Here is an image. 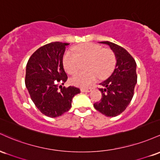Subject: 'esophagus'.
I'll return each mask as SVG.
<instances>
[{"instance_id": "34e87169", "label": "esophagus", "mask_w": 160, "mask_h": 160, "mask_svg": "<svg viewBox=\"0 0 160 160\" xmlns=\"http://www.w3.org/2000/svg\"><path fill=\"white\" fill-rule=\"evenodd\" d=\"M80 90L82 92H90V91H91V88H82Z\"/></svg>"}]
</instances>
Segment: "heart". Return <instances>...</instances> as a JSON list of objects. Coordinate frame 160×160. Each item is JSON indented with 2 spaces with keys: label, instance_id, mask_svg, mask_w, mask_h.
I'll return each mask as SVG.
<instances>
[{
  "label": "heart",
  "instance_id": "obj_1",
  "mask_svg": "<svg viewBox=\"0 0 160 160\" xmlns=\"http://www.w3.org/2000/svg\"><path fill=\"white\" fill-rule=\"evenodd\" d=\"M74 53L66 51L62 57V64L66 72L74 75L80 69L82 62L87 61L85 69L88 71L77 73L70 79L72 85L88 87L94 84L98 77L104 79L110 75L116 66V56L109 48L100 44L85 43L75 48Z\"/></svg>",
  "mask_w": 160,
  "mask_h": 160
}]
</instances>
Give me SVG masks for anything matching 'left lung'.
<instances>
[{"label": "left lung", "mask_w": 160, "mask_h": 160, "mask_svg": "<svg viewBox=\"0 0 160 160\" xmlns=\"http://www.w3.org/2000/svg\"><path fill=\"white\" fill-rule=\"evenodd\" d=\"M100 43L110 47L116 56V65L109 78L100 84L102 98L94 103V107L102 114L114 117L125 110L132 100L137 83V65L132 55L122 47L109 41Z\"/></svg>", "instance_id": "left-lung-1"}]
</instances>
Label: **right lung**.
<instances>
[{
    "label": "right lung",
    "mask_w": 160,
    "mask_h": 160,
    "mask_svg": "<svg viewBox=\"0 0 160 160\" xmlns=\"http://www.w3.org/2000/svg\"><path fill=\"white\" fill-rule=\"evenodd\" d=\"M69 44L56 41L41 47L26 65L25 83L30 98L41 112L51 118L69 111L72 98L80 93V89L74 86H59L68 78L62 57Z\"/></svg>",
    "instance_id": "add662e5"
}]
</instances>
